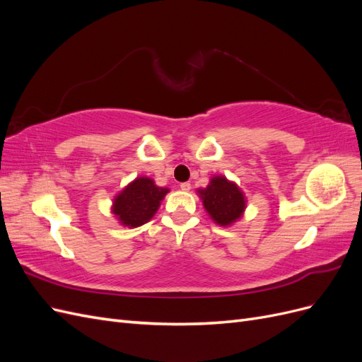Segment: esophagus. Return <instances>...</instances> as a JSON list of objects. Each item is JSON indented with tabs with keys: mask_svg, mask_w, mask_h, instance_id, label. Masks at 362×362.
<instances>
[{
	"mask_svg": "<svg viewBox=\"0 0 362 362\" xmlns=\"http://www.w3.org/2000/svg\"><path fill=\"white\" fill-rule=\"evenodd\" d=\"M180 189H181L182 192H189V190L192 189V184H190V182H181V184H180Z\"/></svg>",
	"mask_w": 362,
	"mask_h": 362,
	"instance_id": "esophagus-1",
	"label": "esophagus"
}]
</instances>
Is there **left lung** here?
I'll return each mask as SVG.
<instances>
[{
    "label": "left lung",
    "mask_w": 362,
    "mask_h": 362,
    "mask_svg": "<svg viewBox=\"0 0 362 362\" xmlns=\"http://www.w3.org/2000/svg\"><path fill=\"white\" fill-rule=\"evenodd\" d=\"M204 208L221 226H229L243 216L246 199L235 182L225 177H213L206 189L198 190Z\"/></svg>",
    "instance_id": "left-lung-1"
}]
</instances>
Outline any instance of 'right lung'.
<instances>
[{
    "instance_id": "1",
    "label": "right lung",
    "mask_w": 362,
    "mask_h": 362,
    "mask_svg": "<svg viewBox=\"0 0 362 362\" xmlns=\"http://www.w3.org/2000/svg\"><path fill=\"white\" fill-rule=\"evenodd\" d=\"M166 193H169V189L158 187L154 180L139 177L116 196L113 214L124 226H141L154 217Z\"/></svg>"
}]
</instances>
